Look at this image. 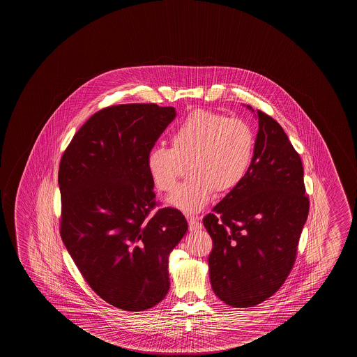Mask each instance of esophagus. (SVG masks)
Masks as SVG:
<instances>
[{
    "mask_svg": "<svg viewBox=\"0 0 357 357\" xmlns=\"http://www.w3.org/2000/svg\"><path fill=\"white\" fill-rule=\"evenodd\" d=\"M188 224H189V229L193 231L202 229V222L197 216H188Z\"/></svg>",
    "mask_w": 357,
    "mask_h": 357,
    "instance_id": "34e87169",
    "label": "esophagus"
}]
</instances>
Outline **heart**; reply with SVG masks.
<instances>
[{"mask_svg": "<svg viewBox=\"0 0 357 357\" xmlns=\"http://www.w3.org/2000/svg\"><path fill=\"white\" fill-rule=\"evenodd\" d=\"M169 146L148 153V169L159 190L170 193L188 169L192 173L169 203L187 213L202 211L214 190L229 193L244 181L255 152L249 123L216 112L195 109L172 129Z\"/></svg>", "mask_w": 357, "mask_h": 357, "instance_id": "1", "label": "heart"}]
</instances>
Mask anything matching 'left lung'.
<instances>
[{"instance_id":"obj_1","label":"left lung","mask_w":357,"mask_h":357,"mask_svg":"<svg viewBox=\"0 0 357 357\" xmlns=\"http://www.w3.org/2000/svg\"><path fill=\"white\" fill-rule=\"evenodd\" d=\"M257 118L250 169L203 219L213 239L211 287L234 307L255 306L280 289L309 214L298 153L274 118L261 111Z\"/></svg>"}]
</instances>
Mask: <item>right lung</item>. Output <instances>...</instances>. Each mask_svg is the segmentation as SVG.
<instances>
[{
    "label": "right lung",
    "instance_id": "1",
    "mask_svg": "<svg viewBox=\"0 0 357 357\" xmlns=\"http://www.w3.org/2000/svg\"><path fill=\"white\" fill-rule=\"evenodd\" d=\"M173 107H107L83 124L59 163V233L84 280L118 309L143 311L169 290L168 257L187 233L174 208H155L148 153Z\"/></svg>",
    "mask_w": 357,
    "mask_h": 357
}]
</instances>
